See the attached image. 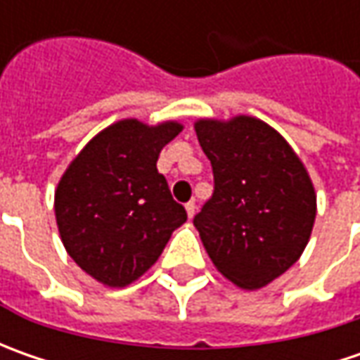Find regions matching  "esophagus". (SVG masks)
Returning a JSON list of instances; mask_svg holds the SVG:
<instances>
[{
	"instance_id": "esophagus-1",
	"label": "esophagus",
	"mask_w": 360,
	"mask_h": 360,
	"mask_svg": "<svg viewBox=\"0 0 360 360\" xmlns=\"http://www.w3.org/2000/svg\"><path fill=\"white\" fill-rule=\"evenodd\" d=\"M186 212H188V218H192V216L196 214V202L190 200L186 204Z\"/></svg>"
}]
</instances>
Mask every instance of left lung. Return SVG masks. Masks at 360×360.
<instances>
[{
	"instance_id": "obj_1",
	"label": "left lung",
	"mask_w": 360,
	"mask_h": 360,
	"mask_svg": "<svg viewBox=\"0 0 360 360\" xmlns=\"http://www.w3.org/2000/svg\"><path fill=\"white\" fill-rule=\"evenodd\" d=\"M214 172V194L194 216L216 270L258 290L297 262L311 238L316 194L278 131L252 116L194 124Z\"/></svg>"
}]
</instances>
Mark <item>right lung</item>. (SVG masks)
<instances>
[{
	"instance_id": "add662e5",
	"label": "right lung",
	"mask_w": 360,
	"mask_h": 360,
	"mask_svg": "<svg viewBox=\"0 0 360 360\" xmlns=\"http://www.w3.org/2000/svg\"><path fill=\"white\" fill-rule=\"evenodd\" d=\"M182 128L174 120H120L82 148L58 182L53 210L63 246L104 286L138 281L186 222L156 168L162 148Z\"/></svg>"
}]
</instances>
